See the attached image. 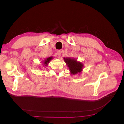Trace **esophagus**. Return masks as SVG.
Listing matches in <instances>:
<instances>
[{
  "label": "esophagus",
  "mask_w": 124,
  "mask_h": 124,
  "mask_svg": "<svg viewBox=\"0 0 124 124\" xmlns=\"http://www.w3.org/2000/svg\"><path fill=\"white\" fill-rule=\"evenodd\" d=\"M61 53H62L61 51H58L57 52V53H56V54H57V56L58 57V58L61 57Z\"/></svg>",
  "instance_id": "1"
}]
</instances>
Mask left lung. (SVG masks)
Returning <instances> with one entry per match:
<instances>
[{
  "mask_svg": "<svg viewBox=\"0 0 124 124\" xmlns=\"http://www.w3.org/2000/svg\"><path fill=\"white\" fill-rule=\"evenodd\" d=\"M67 66L70 70L71 74H77L80 73L83 70L84 65L81 62H78L77 60L72 58H63Z\"/></svg>",
  "mask_w": 124,
  "mask_h": 124,
  "instance_id": "obj_1",
  "label": "left lung"
}]
</instances>
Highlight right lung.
Here are the masks:
<instances>
[{
  "label": "right lung",
  "mask_w": 124,
  "mask_h": 124,
  "mask_svg": "<svg viewBox=\"0 0 124 124\" xmlns=\"http://www.w3.org/2000/svg\"><path fill=\"white\" fill-rule=\"evenodd\" d=\"M53 57H48L47 58H46V59L44 60V61L42 62L43 63V66H47L48 65V63H49L50 62V61H51V60L53 59Z\"/></svg>",
  "instance_id": "right-lung-1"
}]
</instances>
